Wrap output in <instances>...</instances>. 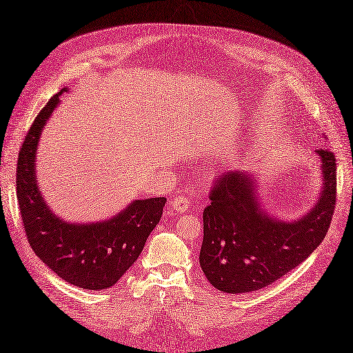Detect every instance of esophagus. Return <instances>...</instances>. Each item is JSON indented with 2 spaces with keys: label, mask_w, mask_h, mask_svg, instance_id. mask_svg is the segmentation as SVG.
Listing matches in <instances>:
<instances>
[{
  "label": "esophagus",
  "mask_w": 353,
  "mask_h": 353,
  "mask_svg": "<svg viewBox=\"0 0 353 353\" xmlns=\"http://www.w3.org/2000/svg\"><path fill=\"white\" fill-rule=\"evenodd\" d=\"M170 205H172V209L175 212H185L190 208V200L185 196H176L172 199Z\"/></svg>",
  "instance_id": "1"
}]
</instances>
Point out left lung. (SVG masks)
I'll return each instance as SVG.
<instances>
[{
  "mask_svg": "<svg viewBox=\"0 0 353 353\" xmlns=\"http://www.w3.org/2000/svg\"><path fill=\"white\" fill-rule=\"evenodd\" d=\"M322 187L309 211L291 221L264 209L256 176L230 170L215 181L203 211L199 263L206 279L227 294L259 291L297 268L325 237L336 205V157L315 150Z\"/></svg>",
  "mask_w": 353,
  "mask_h": 353,
  "instance_id": "obj_1",
  "label": "left lung"
}]
</instances>
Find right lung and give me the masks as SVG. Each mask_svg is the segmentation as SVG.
Segmentation results:
<instances>
[{
	"label": "right lung",
	"instance_id": "obj_1",
	"mask_svg": "<svg viewBox=\"0 0 353 353\" xmlns=\"http://www.w3.org/2000/svg\"><path fill=\"white\" fill-rule=\"evenodd\" d=\"M63 88L35 117L17 160V200L26 239L37 256L56 274L83 290H107L138 260L159 224L166 197L139 199L108 220L70 223L46 203L35 161L47 121L61 103Z\"/></svg>",
	"mask_w": 353,
	"mask_h": 353
}]
</instances>
